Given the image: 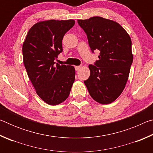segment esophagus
<instances>
[{
  "mask_svg": "<svg viewBox=\"0 0 153 153\" xmlns=\"http://www.w3.org/2000/svg\"><path fill=\"white\" fill-rule=\"evenodd\" d=\"M80 68H81V67L80 66H75V69H76V71H78Z\"/></svg>",
  "mask_w": 153,
  "mask_h": 153,
  "instance_id": "34e87169",
  "label": "esophagus"
}]
</instances>
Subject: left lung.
Here are the masks:
<instances>
[{
    "mask_svg": "<svg viewBox=\"0 0 153 153\" xmlns=\"http://www.w3.org/2000/svg\"><path fill=\"white\" fill-rule=\"evenodd\" d=\"M77 23L86 33L91 51H100L95 65H89L90 75L84 84L93 99L109 104L120 97L128 79L133 62L131 38L120 24L101 17Z\"/></svg>",
    "mask_w": 153,
    "mask_h": 153,
    "instance_id": "1",
    "label": "left lung"
}]
</instances>
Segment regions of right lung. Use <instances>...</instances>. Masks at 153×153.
<instances>
[{"label":"right lung","mask_w":153,"mask_h":153,"mask_svg":"<svg viewBox=\"0 0 153 153\" xmlns=\"http://www.w3.org/2000/svg\"><path fill=\"white\" fill-rule=\"evenodd\" d=\"M74 24L73 19L40 22L30 28L23 44L27 76L37 94L50 105L65 101L74 82V67L54 62L63 51L64 35Z\"/></svg>","instance_id":"add662e5"}]
</instances>
